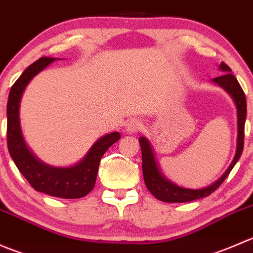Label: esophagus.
<instances>
[{"label": "esophagus", "instance_id": "34e87169", "mask_svg": "<svg viewBox=\"0 0 253 253\" xmlns=\"http://www.w3.org/2000/svg\"><path fill=\"white\" fill-rule=\"evenodd\" d=\"M142 129V122L138 119H131L126 125V131L128 133H136Z\"/></svg>", "mask_w": 253, "mask_h": 253}]
</instances>
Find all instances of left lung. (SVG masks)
I'll return each mask as SVG.
<instances>
[{
    "label": "left lung",
    "mask_w": 253,
    "mask_h": 253,
    "mask_svg": "<svg viewBox=\"0 0 253 253\" xmlns=\"http://www.w3.org/2000/svg\"><path fill=\"white\" fill-rule=\"evenodd\" d=\"M219 68L224 73L221 76H219V77L213 78V82L218 84L219 86H221L233 98L237 110V144L235 157H234V160L231 162L230 167L224 172L223 176L219 180H216L214 183H211V186L201 188V190L183 188L172 183L171 181L168 180L160 172L157 164V160H155L154 157V152L152 149V145H150L149 141L145 137H141L139 138V144H141L142 149V169L145 186H147L148 190L150 191V193L155 198L163 201V202L183 203L207 197L211 193H213L224 182V180L228 177V175L230 174L233 168L235 167L237 160L241 157L242 150H244L245 121H246V96H245L244 90L240 86L235 76L230 73V67L226 63L221 62Z\"/></svg>",
    "instance_id": "left-lung-1"
}]
</instances>
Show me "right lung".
<instances>
[{
	"instance_id": "1",
	"label": "right lung",
	"mask_w": 253,
	"mask_h": 253,
	"mask_svg": "<svg viewBox=\"0 0 253 253\" xmlns=\"http://www.w3.org/2000/svg\"><path fill=\"white\" fill-rule=\"evenodd\" d=\"M53 61V57L39 58L32 63L12 85L7 103V144L18 170L34 190L53 197L82 198L94 188L104 153L119 141L121 136L119 132L105 134L94 143L88 154L78 164L68 168L50 167L40 162L30 152L20 129V99L29 82Z\"/></svg>"
}]
</instances>
